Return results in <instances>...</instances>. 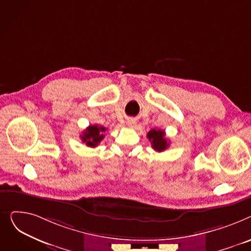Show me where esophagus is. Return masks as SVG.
<instances>
[{
    "label": "esophagus",
    "instance_id": "34e87169",
    "mask_svg": "<svg viewBox=\"0 0 251 251\" xmlns=\"http://www.w3.org/2000/svg\"><path fill=\"white\" fill-rule=\"evenodd\" d=\"M126 125H127L128 126L132 127V126H134L136 125V121H135V120H132V119H129V120H127V121H126Z\"/></svg>",
    "mask_w": 251,
    "mask_h": 251
}]
</instances>
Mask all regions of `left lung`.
Listing matches in <instances>:
<instances>
[{
    "label": "left lung",
    "instance_id": "8db88e82",
    "mask_svg": "<svg viewBox=\"0 0 251 251\" xmlns=\"http://www.w3.org/2000/svg\"><path fill=\"white\" fill-rule=\"evenodd\" d=\"M149 141L152 144V148L157 152H162L169 147V141L165 138V131L162 129H151L148 135Z\"/></svg>",
    "mask_w": 251,
    "mask_h": 251
}]
</instances>
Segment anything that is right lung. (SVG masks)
I'll return each instance as SVG.
<instances>
[{
	"label": "right lung",
	"mask_w": 251,
	"mask_h": 251,
	"mask_svg": "<svg viewBox=\"0 0 251 251\" xmlns=\"http://www.w3.org/2000/svg\"><path fill=\"white\" fill-rule=\"evenodd\" d=\"M105 131H106V127L102 126H98V125L89 126L81 135L82 142L85 143L88 147L95 148V147H97V145H99V143L104 139Z\"/></svg>",
	"instance_id": "obj_1"
}]
</instances>
